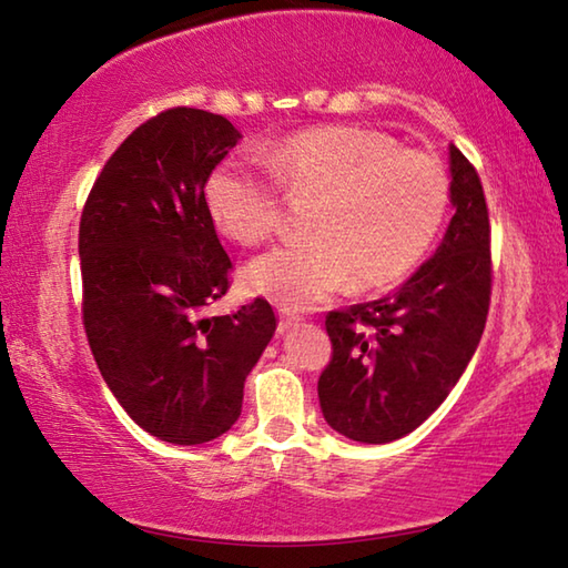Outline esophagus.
<instances>
[{
    "label": "esophagus",
    "instance_id": "obj_1",
    "mask_svg": "<svg viewBox=\"0 0 568 568\" xmlns=\"http://www.w3.org/2000/svg\"><path fill=\"white\" fill-rule=\"evenodd\" d=\"M277 315H281V321H277V331H281V333L291 331L293 325L301 323V315H295V313H291V311H285V307H281V311H277Z\"/></svg>",
    "mask_w": 568,
    "mask_h": 568
}]
</instances>
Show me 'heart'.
I'll list each match as a JSON object with an SVG mask.
<instances>
[{
	"label": "heart",
	"instance_id": "1",
	"mask_svg": "<svg viewBox=\"0 0 568 568\" xmlns=\"http://www.w3.org/2000/svg\"><path fill=\"white\" fill-rule=\"evenodd\" d=\"M276 182L225 160L205 182V207L220 233L263 243L283 225V195L313 200L311 235L255 257L245 281L293 311H307L351 281L383 287L416 265L444 223L450 180L418 150H403L378 130L328 124L295 132L261 152Z\"/></svg>",
	"mask_w": 568,
	"mask_h": 568
}]
</instances>
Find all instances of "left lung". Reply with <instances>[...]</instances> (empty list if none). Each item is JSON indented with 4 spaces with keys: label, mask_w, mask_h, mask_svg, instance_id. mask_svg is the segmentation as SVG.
<instances>
[{
    "label": "left lung",
    "mask_w": 568,
    "mask_h": 568,
    "mask_svg": "<svg viewBox=\"0 0 568 568\" xmlns=\"http://www.w3.org/2000/svg\"><path fill=\"white\" fill-rule=\"evenodd\" d=\"M444 243L396 293L325 315L333 358L318 381L328 426L361 444L416 430L464 376L491 303V225L484 185L450 145Z\"/></svg>",
    "instance_id": "left-lung-1"
}]
</instances>
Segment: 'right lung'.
I'll return each mask as SVG.
<instances>
[{
    "label": "right lung",
    "instance_id": "obj_1",
    "mask_svg": "<svg viewBox=\"0 0 568 568\" xmlns=\"http://www.w3.org/2000/svg\"><path fill=\"white\" fill-rule=\"evenodd\" d=\"M237 140L223 114L160 112L112 152L82 210V323L94 363L128 416L168 444L230 430L277 325L263 297L203 315L233 271L205 182Z\"/></svg>",
    "mask_w": 568,
    "mask_h": 568
}]
</instances>
